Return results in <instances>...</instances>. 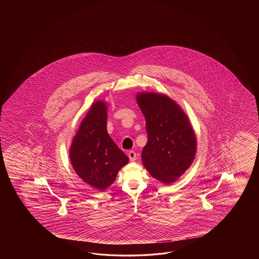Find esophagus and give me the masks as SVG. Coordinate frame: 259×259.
<instances>
[{
    "mask_svg": "<svg viewBox=\"0 0 259 259\" xmlns=\"http://www.w3.org/2000/svg\"><path fill=\"white\" fill-rule=\"evenodd\" d=\"M127 155H128V158H130V160H131L132 162L135 161L136 158H137V154H136V153H135L134 151H130Z\"/></svg>",
    "mask_w": 259,
    "mask_h": 259,
    "instance_id": "1",
    "label": "esophagus"
}]
</instances>
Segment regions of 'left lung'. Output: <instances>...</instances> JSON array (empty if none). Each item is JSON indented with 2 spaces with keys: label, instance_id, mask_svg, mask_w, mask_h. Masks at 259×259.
<instances>
[{
  "label": "left lung",
  "instance_id": "8db88e82",
  "mask_svg": "<svg viewBox=\"0 0 259 259\" xmlns=\"http://www.w3.org/2000/svg\"><path fill=\"white\" fill-rule=\"evenodd\" d=\"M136 100L148 135L142 152L143 165L154 179L170 184L194 159L196 137L193 127L181 106L166 95L141 93Z\"/></svg>",
  "mask_w": 259,
  "mask_h": 259
}]
</instances>
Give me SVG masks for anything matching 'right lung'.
I'll return each mask as SVG.
<instances>
[{
    "label": "right lung",
    "mask_w": 259,
    "mask_h": 259,
    "mask_svg": "<svg viewBox=\"0 0 259 259\" xmlns=\"http://www.w3.org/2000/svg\"><path fill=\"white\" fill-rule=\"evenodd\" d=\"M106 121L107 105L97 101L80 123L69 150L74 170L83 182L99 191L109 187L128 162L109 136Z\"/></svg>",
    "instance_id": "obj_1"
}]
</instances>
